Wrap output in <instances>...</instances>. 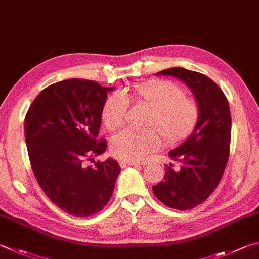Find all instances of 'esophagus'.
Returning a JSON list of instances; mask_svg holds the SVG:
<instances>
[{
  "mask_svg": "<svg viewBox=\"0 0 259 259\" xmlns=\"http://www.w3.org/2000/svg\"><path fill=\"white\" fill-rule=\"evenodd\" d=\"M137 165H139L138 163H136V162H126V161H120V166L122 167V168H124V167H128V166H137Z\"/></svg>",
  "mask_w": 259,
  "mask_h": 259,
  "instance_id": "obj_1",
  "label": "esophagus"
}]
</instances>
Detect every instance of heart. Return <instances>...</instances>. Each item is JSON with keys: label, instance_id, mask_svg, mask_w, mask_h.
Segmentation results:
<instances>
[{"label": "heart", "instance_id": "obj_1", "mask_svg": "<svg viewBox=\"0 0 259 259\" xmlns=\"http://www.w3.org/2000/svg\"><path fill=\"white\" fill-rule=\"evenodd\" d=\"M130 96L152 112L146 121L148 129H126L112 139V153L122 161H143L157 150L161 146L158 133L166 145L182 142L192 133L199 120L198 104L192 98L186 97V92L180 86L167 80H155L135 86L131 95L116 92L107 97L102 110L106 129L115 131L124 124Z\"/></svg>", "mask_w": 259, "mask_h": 259}]
</instances>
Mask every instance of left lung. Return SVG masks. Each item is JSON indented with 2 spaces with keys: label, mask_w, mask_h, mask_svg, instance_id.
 I'll return each mask as SVG.
<instances>
[{
  "label": "left lung",
  "mask_w": 259,
  "mask_h": 259,
  "mask_svg": "<svg viewBox=\"0 0 259 259\" xmlns=\"http://www.w3.org/2000/svg\"><path fill=\"white\" fill-rule=\"evenodd\" d=\"M157 74L176 77L190 88L199 106V120L186 142L168 153L178 167L166 165L163 181L153 187V192L167 207L191 209L211 195L227 166L231 142L229 102L203 73L176 67Z\"/></svg>",
  "instance_id": "left-lung-1"
}]
</instances>
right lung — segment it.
Returning <instances> with one entry per match:
<instances>
[{
  "label": "right lung",
  "instance_id": "obj_1",
  "mask_svg": "<svg viewBox=\"0 0 259 259\" xmlns=\"http://www.w3.org/2000/svg\"><path fill=\"white\" fill-rule=\"evenodd\" d=\"M86 79H68L43 89L25 117V137L35 178L52 203L68 214L86 218L111 199L121 167L97 139L107 93Z\"/></svg>",
  "mask_w": 259,
  "mask_h": 259
}]
</instances>
